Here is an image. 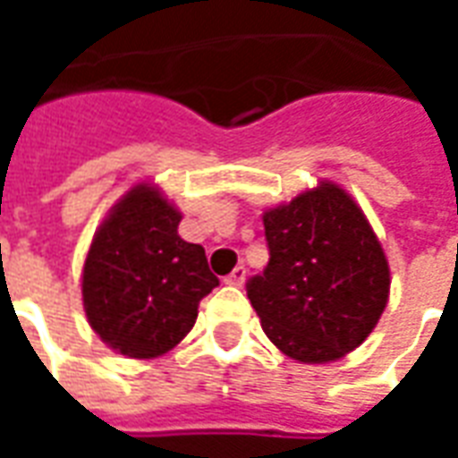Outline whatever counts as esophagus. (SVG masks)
<instances>
[{"instance_id":"34e87169","label":"esophagus","mask_w":458,"mask_h":458,"mask_svg":"<svg viewBox=\"0 0 458 458\" xmlns=\"http://www.w3.org/2000/svg\"><path fill=\"white\" fill-rule=\"evenodd\" d=\"M245 277H248V269L238 265V267L230 272L228 277H225V284H233V287H242L245 284Z\"/></svg>"}]
</instances>
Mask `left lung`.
I'll list each match as a JSON object with an SVG mask.
<instances>
[{"instance_id": "left-lung-1", "label": "left lung", "mask_w": 458, "mask_h": 458, "mask_svg": "<svg viewBox=\"0 0 458 458\" xmlns=\"http://www.w3.org/2000/svg\"><path fill=\"white\" fill-rule=\"evenodd\" d=\"M262 220L269 262L248 279L262 331L299 363L351 353L375 328L390 292V267L363 210L324 181Z\"/></svg>"}]
</instances>
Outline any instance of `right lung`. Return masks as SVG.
Wrapping results in <instances>:
<instances>
[{"label":"right lung","mask_w":458,"mask_h":458,"mask_svg":"<svg viewBox=\"0 0 458 458\" xmlns=\"http://www.w3.org/2000/svg\"><path fill=\"white\" fill-rule=\"evenodd\" d=\"M181 213L140 183L95 233L83 307L98 336L127 358H157L189 334L200 299L218 287L206 250L179 235Z\"/></svg>","instance_id":"1"}]
</instances>
